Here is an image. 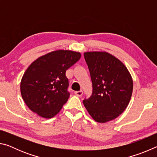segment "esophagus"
Listing matches in <instances>:
<instances>
[{
    "mask_svg": "<svg viewBox=\"0 0 157 157\" xmlns=\"http://www.w3.org/2000/svg\"><path fill=\"white\" fill-rule=\"evenodd\" d=\"M75 94L76 95H78V96L80 97L82 95H83V91H82V90H80V91H75Z\"/></svg>",
    "mask_w": 157,
    "mask_h": 157,
    "instance_id": "obj_1",
    "label": "esophagus"
}]
</instances>
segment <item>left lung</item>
<instances>
[{
  "label": "left lung",
  "instance_id": "8db88e82",
  "mask_svg": "<svg viewBox=\"0 0 157 157\" xmlns=\"http://www.w3.org/2000/svg\"><path fill=\"white\" fill-rule=\"evenodd\" d=\"M84 59L92 81L91 96L83 103L98 123H107L123 112L131 99L132 76L120 60L107 52H86Z\"/></svg>",
  "mask_w": 157,
  "mask_h": 157
}]
</instances>
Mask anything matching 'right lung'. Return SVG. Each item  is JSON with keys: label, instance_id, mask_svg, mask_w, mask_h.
I'll list each match as a JSON object with an SVG mask.
<instances>
[{"label": "right lung", "instance_id": "obj_1", "mask_svg": "<svg viewBox=\"0 0 157 157\" xmlns=\"http://www.w3.org/2000/svg\"><path fill=\"white\" fill-rule=\"evenodd\" d=\"M81 54L59 50L43 55L29 66L21 82V94L30 109L51 118L67 102L68 79L66 70L80 59Z\"/></svg>", "mask_w": 157, "mask_h": 157}]
</instances>
